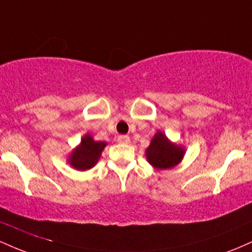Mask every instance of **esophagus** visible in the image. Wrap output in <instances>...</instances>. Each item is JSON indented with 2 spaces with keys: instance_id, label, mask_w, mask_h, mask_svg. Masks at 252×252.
<instances>
[{
  "instance_id": "1",
  "label": "esophagus",
  "mask_w": 252,
  "mask_h": 252,
  "mask_svg": "<svg viewBox=\"0 0 252 252\" xmlns=\"http://www.w3.org/2000/svg\"><path fill=\"white\" fill-rule=\"evenodd\" d=\"M117 141H118V142H120V143L128 144V143H130V137H129L128 135H121V136H118Z\"/></svg>"
}]
</instances>
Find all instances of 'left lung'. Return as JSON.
I'll return each instance as SVG.
<instances>
[{
  "label": "left lung",
  "mask_w": 252,
  "mask_h": 252,
  "mask_svg": "<svg viewBox=\"0 0 252 252\" xmlns=\"http://www.w3.org/2000/svg\"><path fill=\"white\" fill-rule=\"evenodd\" d=\"M186 148L181 144L172 142L162 131H156L146 149V158L155 169H170L178 166L184 158Z\"/></svg>",
  "instance_id": "obj_1"
}]
</instances>
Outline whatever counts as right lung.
<instances>
[{"label": "right lung", "instance_id": "add662e5", "mask_svg": "<svg viewBox=\"0 0 252 252\" xmlns=\"http://www.w3.org/2000/svg\"><path fill=\"white\" fill-rule=\"evenodd\" d=\"M106 144L108 143L103 141H94L91 135L85 134L80 140V143L68 154L67 162L72 168L80 172L94 168L99 161Z\"/></svg>", "mask_w": 252, "mask_h": 252}]
</instances>
